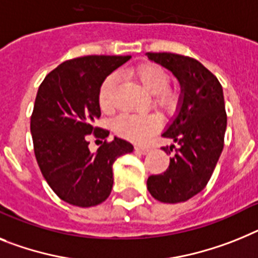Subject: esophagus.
<instances>
[{
    "label": "esophagus",
    "mask_w": 258,
    "mask_h": 258,
    "mask_svg": "<svg viewBox=\"0 0 258 258\" xmlns=\"http://www.w3.org/2000/svg\"><path fill=\"white\" fill-rule=\"evenodd\" d=\"M135 151L138 153H140V155H147V153L149 152V148H147V147H135Z\"/></svg>",
    "instance_id": "esophagus-1"
}]
</instances>
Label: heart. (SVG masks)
<instances>
[{
	"instance_id": "heart-1",
	"label": "heart",
	"mask_w": 258,
	"mask_h": 258,
	"mask_svg": "<svg viewBox=\"0 0 258 258\" xmlns=\"http://www.w3.org/2000/svg\"><path fill=\"white\" fill-rule=\"evenodd\" d=\"M143 89L151 96H156V103L165 111H173L178 105V94L166 88L169 84V76L159 66L146 64L135 71ZM116 76L109 75L101 84L98 93L99 105L102 110L109 111L114 106V90L116 88ZM115 131L125 139L143 143L159 130L160 120L149 114H125L115 120Z\"/></svg>"
}]
</instances>
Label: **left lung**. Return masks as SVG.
Listing matches in <instances>:
<instances>
[{
	"instance_id": "obj_1",
	"label": "left lung",
	"mask_w": 258,
	"mask_h": 258,
	"mask_svg": "<svg viewBox=\"0 0 258 258\" xmlns=\"http://www.w3.org/2000/svg\"><path fill=\"white\" fill-rule=\"evenodd\" d=\"M147 56L172 72L181 88L177 112L162 133L176 143V155L162 174L149 177L147 187L160 202H185L205 189L223 151L227 128L223 89L198 60L168 52ZM173 148L174 144L162 151Z\"/></svg>"
}]
</instances>
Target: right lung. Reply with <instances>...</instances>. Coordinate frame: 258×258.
Returning a JSON list of instances; mask_svg holds the SVG:
<instances>
[{
  "label": "right lung",
  "instance_id": "right-lung-1",
  "mask_svg": "<svg viewBox=\"0 0 258 258\" xmlns=\"http://www.w3.org/2000/svg\"><path fill=\"white\" fill-rule=\"evenodd\" d=\"M131 56H84L60 64L38 89L31 115L34 152L43 177L64 202L92 207L105 202L112 189V164L134 146L120 138L103 143L96 153L88 135L106 138L94 127L101 116V84Z\"/></svg>",
  "mask_w": 258,
  "mask_h": 258
}]
</instances>
